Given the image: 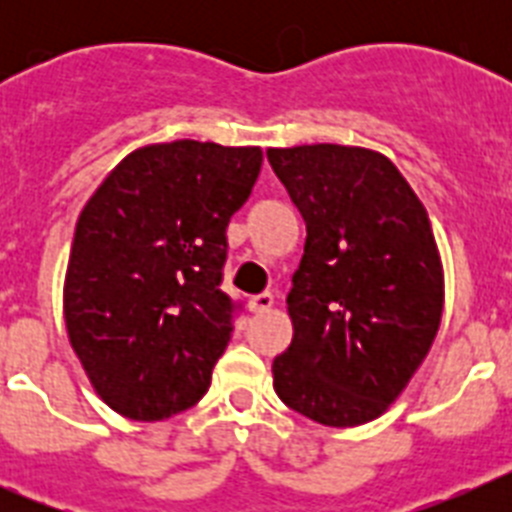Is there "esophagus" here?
Listing matches in <instances>:
<instances>
[{"label":"esophagus","instance_id":"esophagus-1","mask_svg":"<svg viewBox=\"0 0 512 512\" xmlns=\"http://www.w3.org/2000/svg\"><path fill=\"white\" fill-rule=\"evenodd\" d=\"M271 305H274V297H271L269 292H264V295H253L251 300H248V310L256 312V315L271 310Z\"/></svg>","mask_w":512,"mask_h":512}]
</instances>
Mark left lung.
<instances>
[{
	"label": "left lung",
	"mask_w": 512,
	"mask_h": 512,
	"mask_svg": "<svg viewBox=\"0 0 512 512\" xmlns=\"http://www.w3.org/2000/svg\"><path fill=\"white\" fill-rule=\"evenodd\" d=\"M305 220L287 312L292 343L271 364L279 400L315 423L379 418L428 356L443 312L431 220L390 158L359 146L269 148Z\"/></svg>",
	"instance_id": "1"
}]
</instances>
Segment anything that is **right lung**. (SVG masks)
I'll list each match as a JSON object with an SVG mask.
<instances>
[{
	"label": "right lung",
	"mask_w": 512,
	"mask_h": 512,
	"mask_svg": "<svg viewBox=\"0 0 512 512\" xmlns=\"http://www.w3.org/2000/svg\"><path fill=\"white\" fill-rule=\"evenodd\" d=\"M264 153L200 140L128 153L84 205L63 318L94 392L115 413L164 420L192 408L233 333L220 289L230 217Z\"/></svg>",
	"instance_id": "add662e5"
}]
</instances>
